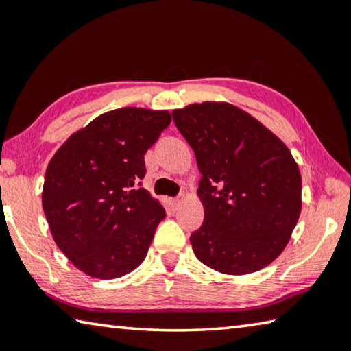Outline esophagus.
Returning a JSON list of instances; mask_svg holds the SVG:
<instances>
[{
    "label": "esophagus",
    "mask_w": 351,
    "mask_h": 351,
    "mask_svg": "<svg viewBox=\"0 0 351 351\" xmlns=\"http://www.w3.org/2000/svg\"><path fill=\"white\" fill-rule=\"evenodd\" d=\"M182 199H183V195H180V197H174V199H171L169 200V204H171V206L174 208V210H177V208H179V205H180V202H182Z\"/></svg>",
    "instance_id": "1"
}]
</instances>
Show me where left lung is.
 I'll return each mask as SVG.
<instances>
[{
    "mask_svg": "<svg viewBox=\"0 0 351 351\" xmlns=\"http://www.w3.org/2000/svg\"><path fill=\"white\" fill-rule=\"evenodd\" d=\"M172 119L193 147L202 179L204 225L197 259L225 274H248L284 251L300 214L302 180L288 147L228 103L189 104Z\"/></svg>",
    "mask_w": 351,
    "mask_h": 351,
    "instance_id": "left-lung-1",
    "label": "left lung"
}]
</instances>
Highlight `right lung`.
<instances>
[{
  "instance_id": "add662e5",
  "label": "right lung",
  "mask_w": 351,
  "mask_h": 351,
  "mask_svg": "<svg viewBox=\"0 0 351 351\" xmlns=\"http://www.w3.org/2000/svg\"><path fill=\"white\" fill-rule=\"evenodd\" d=\"M169 123L168 110H110L72 134L49 162L43 186L49 228L90 278H121L145 261L166 216L141 188L145 154Z\"/></svg>"
}]
</instances>
